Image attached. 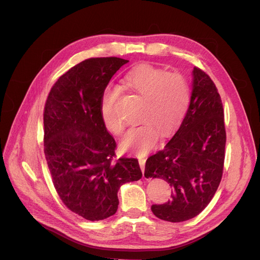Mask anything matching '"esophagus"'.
<instances>
[{
    "mask_svg": "<svg viewBox=\"0 0 260 260\" xmlns=\"http://www.w3.org/2000/svg\"><path fill=\"white\" fill-rule=\"evenodd\" d=\"M139 164H140L141 170H142V174H143V177H144V170H145V159H143V158H140V159H139Z\"/></svg>",
    "mask_w": 260,
    "mask_h": 260,
    "instance_id": "34e87169",
    "label": "esophagus"
}]
</instances>
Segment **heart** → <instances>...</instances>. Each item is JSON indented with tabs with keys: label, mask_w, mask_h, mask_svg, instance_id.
I'll return each instance as SVG.
<instances>
[{
	"label": "heart",
	"mask_w": 260,
	"mask_h": 260,
	"mask_svg": "<svg viewBox=\"0 0 260 260\" xmlns=\"http://www.w3.org/2000/svg\"><path fill=\"white\" fill-rule=\"evenodd\" d=\"M123 82L144 99V104L140 118L143 123L130 129L121 148L145 155L158 142L160 132L168 136L182 122L191 101L190 85L183 75L147 64L133 68ZM116 99V91H106L102 98L101 114L107 129L120 136L124 125L115 111Z\"/></svg>",
	"instance_id": "obj_1"
}]
</instances>
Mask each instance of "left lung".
<instances>
[{
    "mask_svg": "<svg viewBox=\"0 0 260 260\" xmlns=\"http://www.w3.org/2000/svg\"><path fill=\"white\" fill-rule=\"evenodd\" d=\"M225 139L221 98L210 77L194 67L191 102L182 123L145 164L146 178L162 179L172 187L168 203L152 206L157 218L181 222L205 209L222 178Z\"/></svg>",
    "mask_w": 260,
    "mask_h": 260,
    "instance_id": "8db88e82",
    "label": "left lung"
}]
</instances>
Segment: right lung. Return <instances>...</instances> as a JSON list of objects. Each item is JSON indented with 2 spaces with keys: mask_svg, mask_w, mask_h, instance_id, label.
Instances as JSON below:
<instances>
[{
  "mask_svg": "<svg viewBox=\"0 0 260 260\" xmlns=\"http://www.w3.org/2000/svg\"><path fill=\"white\" fill-rule=\"evenodd\" d=\"M128 61L85 59L58 78L45 102L44 154L54 187L69 210L91 221L113 216L119 187L142 178L138 159L115 158L116 141L101 114L109 80Z\"/></svg>",
  "mask_w": 260,
  "mask_h": 260,
  "instance_id": "1",
  "label": "right lung"
}]
</instances>
